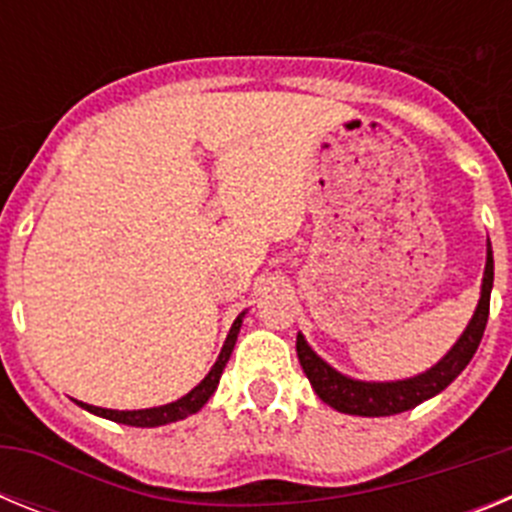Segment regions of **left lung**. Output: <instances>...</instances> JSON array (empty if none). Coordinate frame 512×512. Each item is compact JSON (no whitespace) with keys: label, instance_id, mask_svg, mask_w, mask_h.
I'll return each mask as SVG.
<instances>
[{"label":"left lung","instance_id":"left-lung-1","mask_svg":"<svg viewBox=\"0 0 512 512\" xmlns=\"http://www.w3.org/2000/svg\"><path fill=\"white\" fill-rule=\"evenodd\" d=\"M492 279H495V261H492V246L487 241V264L485 277H482V295L479 305L469 320L467 330L461 333L459 341L451 346V351L431 366L428 372L410 379H397V382H359V379L343 377L333 366L325 364L302 338L297 336V359L310 379L312 390L318 392L320 400L338 413L364 415V418H379V415H397L415 408L420 402L431 400L441 390H446L456 377H459L467 364L472 361L479 341L485 336V325L490 318V292Z\"/></svg>","mask_w":512,"mask_h":512}]
</instances>
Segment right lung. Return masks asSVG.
I'll use <instances>...</instances> for the list:
<instances>
[{"instance_id": "right-lung-1", "label": "right lung", "mask_w": 512, "mask_h": 512, "mask_svg": "<svg viewBox=\"0 0 512 512\" xmlns=\"http://www.w3.org/2000/svg\"><path fill=\"white\" fill-rule=\"evenodd\" d=\"M243 315H246V312H241V315L235 318L233 328H230L228 338H225L223 351H220V356H217L210 374H207V377L202 379L192 392H189V395L179 397V400L169 402V405H161V408H148V410H107V408H94V405H87V402H79V405L84 410H89V413L99 415V418L115 420V423H122V425H135V428H156V425L176 423V420H184L187 415H194L197 410L205 408V402L210 400L212 392L217 390L220 374H223L225 364H228L230 354H233L235 338H238V330H241Z\"/></svg>"}]
</instances>
